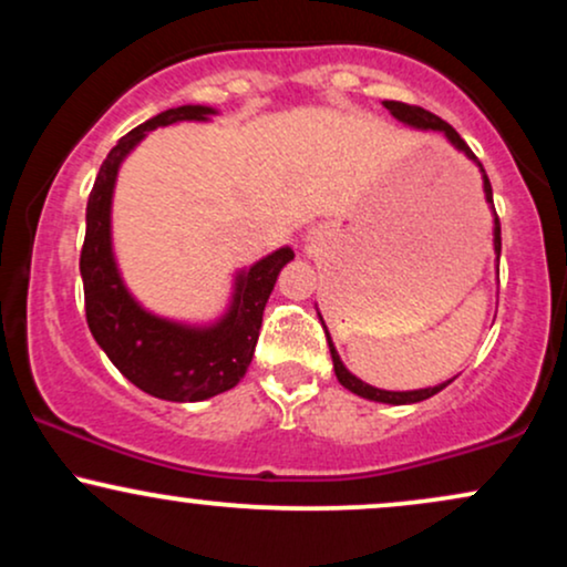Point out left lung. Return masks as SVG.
Returning a JSON list of instances; mask_svg holds the SVG:
<instances>
[{"instance_id": "1", "label": "left lung", "mask_w": 567, "mask_h": 567, "mask_svg": "<svg viewBox=\"0 0 567 567\" xmlns=\"http://www.w3.org/2000/svg\"><path fill=\"white\" fill-rule=\"evenodd\" d=\"M383 106H386L389 112H392L394 120H400L402 125H410V127H415V130H434V133L445 135V138L451 141L453 146L458 148V152H464L466 157H470L474 165L480 167V173H483L485 199H487V205L493 207V188H491V181H487V175H485L483 162L474 157V152H472L470 146H466V141L461 138V135L455 133V130L447 125L445 120H440L437 114L426 112V109L408 106V103H400V101H383ZM493 250H496V256H501V224H498V216H496V207H493ZM320 320H322V317H320ZM324 333H328V330H324ZM328 347H330V357H333L336 379L341 381V386H347L349 392L365 396V400H373V402H386V405H413V402H424V400H429V396H434L437 392H442V389H445L447 383L453 381L451 379V381L440 383V386H429V389H413V392H386V389L370 386V383L360 381V379H357V375L349 373L347 365H343V362H341V357H338L333 341H330V333H328Z\"/></svg>"}]
</instances>
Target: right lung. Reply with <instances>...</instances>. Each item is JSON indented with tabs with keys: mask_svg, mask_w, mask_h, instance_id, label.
<instances>
[{
	"mask_svg": "<svg viewBox=\"0 0 567 567\" xmlns=\"http://www.w3.org/2000/svg\"><path fill=\"white\" fill-rule=\"evenodd\" d=\"M210 106L167 109L109 152L87 199V231L80 256L84 315L97 347L141 392L167 402H199L229 392L245 379L261 333L264 309L277 275L296 252L279 247L234 279L231 303L213 324H184L152 315L130 296L112 247V197L122 162L143 135L175 122H207Z\"/></svg>",
	"mask_w": 567,
	"mask_h": 567,
	"instance_id": "obj_1",
	"label": "right lung"
}]
</instances>
